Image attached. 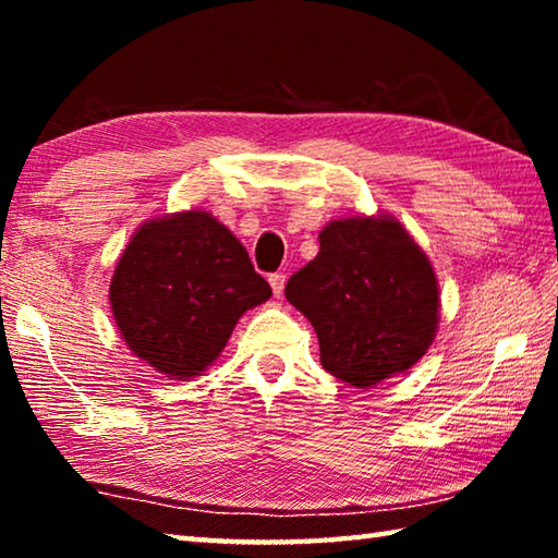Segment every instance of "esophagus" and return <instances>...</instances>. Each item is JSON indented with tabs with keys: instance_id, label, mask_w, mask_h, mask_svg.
<instances>
[{
	"instance_id": "1",
	"label": "esophagus",
	"mask_w": 558,
	"mask_h": 558,
	"mask_svg": "<svg viewBox=\"0 0 558 558\" xmlns=\"http://www.w3.org/2000/svg\"><path fill=\"white\" fill-rule=\"evenodd\" d=\"M270 280V288H272V295L280 298L282 290H286V272H272V276L268 278Z\"/></svg>"
}]
</instances>
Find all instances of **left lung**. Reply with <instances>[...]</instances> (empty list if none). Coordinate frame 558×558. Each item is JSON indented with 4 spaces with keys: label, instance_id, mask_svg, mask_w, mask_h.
I'll list each match as a JSON object with an SVG mask.
<instances>
[{
    "label": "left lung",
    "instance_id": "1",
    "mask_svg": "<svg viewBox=\"0 0 558 558\" xmlns=\"http://www.w3.org/2000/svg\"><path fill=\"white\" fill-rule=\"evenodd\" d=\"M286 298L315 327L325 369L356 389L411 369L440 319L436 272L393 216L327 223Z\"/></svg>",
    "mask_w": 558,
    "mask_h": 558
}]
</instances>
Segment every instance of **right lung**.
<instances>
[{"instance_id":"add662e5","label":"right lung","mask_w":558,"mask_h":558,"mask_svg":"<svg viewBox=\"0 0 558 558\" xmlns=\"http://www.w3.org/2000/svg\"><path fill=\"white\" fill-rule=\"evenodd\" d=\"M270 295L241 241L199 209L140 226L110 280L120 337L174 379L211 366L245 310Z\"/></svg>"}]
</instances>
